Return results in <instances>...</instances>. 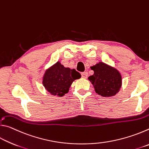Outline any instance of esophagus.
<instances>
[{"instance_id":"34e87169","label":"esophagus","mask_w":149,"mask_h":149,"mask_svg":"<svg viewBox=\"0 0 149 149\" xmlns=\"http://www.w3.org/2000/svg\"><path fill=\"white\" fill-rule=\"evenodd\" d=\"M88 76V73L87 72H84L81 73V77L83 78H87Z\"/></svg>"}]
</instances>
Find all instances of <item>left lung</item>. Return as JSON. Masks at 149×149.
I'll list each match as a JSON object with an SVG mask.
<instances>
[{
    "mask_svg": "<svg viewBox=\"0 0 149 149\" xmlns=\"http://www.w3.org/2000/svg\"><path fill=\"white\" fill-rule=\"evenodd\" d=\"M94 74L88 77L95 92L102 97H112L119 91L122 85V76L119 72L103 62L91 67Z\"/></svg>",
    "mask_w": 149,
    "mask_h": 149,
    "instance_id": "1",
    "label": "left lung"
}]
</instances>
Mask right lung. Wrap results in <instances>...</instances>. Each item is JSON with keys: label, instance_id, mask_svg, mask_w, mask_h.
<instances>
[{"label": "right lung", "instance_id": "add662e5", "mask_svg": "<svg viewBox=\"0 0 149 149\" xmlns=\"http://www.w3.org/2000/svg\"><path fill=\"white\" fill-rule=\"evenodd\" d=\"M80 77L81 74L75 69L65 68L58 62L45 72L42 84L52 95L62 97L68 92L72 82Z\"/></svg>", "mask_w": 149, "mask_h": 149}]
</instances>
